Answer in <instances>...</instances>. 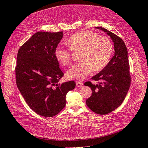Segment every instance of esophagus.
Segmentation results:
<instances>
[{
  "instance_id": "34e87169",
  "label": "esophagus",
  "mask_w": 148,
  "mask_h": 148,
  "mask_svg": "<svg viewBox=\"0 0 148 148\" xmlns=\"http://www.w3.org/2000/svg\"><path fill=\"white\" fill-rule=\"evenodd\" d=\"M76 85H77V86L78 88H79V87H82V86H83V84L82 82H76Z\"/></svg>"
}]
</instances>
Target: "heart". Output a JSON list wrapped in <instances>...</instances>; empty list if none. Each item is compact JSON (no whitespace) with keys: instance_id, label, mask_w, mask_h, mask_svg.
<instances>
[{"instance_id":"1","label":"heart","mask_w":148,"mask_h":148,"mask_svg":"<svg viewBox=\"0 0 148 148\" xmlns=\"http://www.w3.org/2000/svg\"><path fill=\"white\" fill-rule=\"evenodd\" d=\"M70 49L57 46L55 57L62 65L71 62V50L79 52V62L71 65L66 71V77L70 79H82L93 70L99 71L104 69L109 62L113 52V45L106 36L91 31H82L71 36L66 41Z\"/></svg>"}]
</instances>
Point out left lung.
<instances>
[{
	"instance_id": "left-lung-1",
	"label": "left lung",
	"mask_w": 148,
	"mask_h": 148,
	"mask_svg": "<svg viewBox=\"0 0 148 148\" xmlns=\"http://www.w3.org/2000/svg\"><path fill=\"white\" fill-rule=\"evenodd\" d=\"M96 28L102 30L110 37L115 53L105 68L91 78L95 81H99V83L94 84L90 82L84 83L92 91L86 103L94 112L105 115L122 104L130 86L131 76L127 49L123 40L104 28Z\"/></svg>"
}]
</instances>
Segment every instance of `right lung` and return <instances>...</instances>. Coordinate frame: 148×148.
Returning <instances> with one entry per match:
<instances>
[{"instance_id": "right-lung-1", "label": "right lung", "mask_w": 148, "mask_h": 148, "mask_svg": "<svg viewBox=\"0 0 148 148\" xmlns=\"http://www.w3.org/2000/svg\"><path fill=\"white\" fill-rule=\"evenodd\" d=\"M63 32H39L19 49L15 67L16 83L30 108L46 117L59 114L66 104V95L74 81L57 83L64 76L55 57Z\"/></svg>"}]
</instances>
